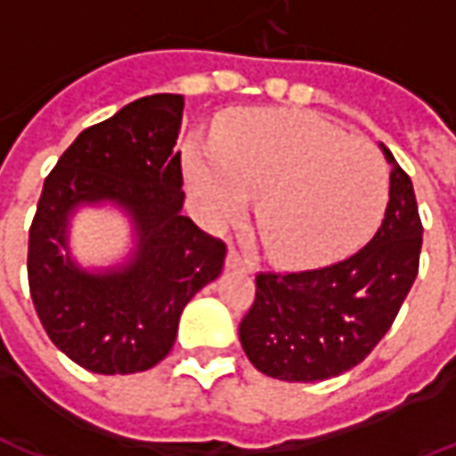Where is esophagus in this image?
Here are the masks:
<instances>
[{
    "instance_id": "obj_1",
    "label": "esophagus",
    "mask_w": 456,
    "mask_h": 456,
    "mask_svg": "<svg viewBox=\"0 0 456 456\" xmlns=\"http://www.w3.org/2000/svg\"><path fill=\"white\" fill-rule=\"evenodd\" d=\"M227 266L239 268V271H247V273H251V271H254V261H251L247 254H241V251H237V248H232L227 256Z\"/></svg>"
}]
</instances>
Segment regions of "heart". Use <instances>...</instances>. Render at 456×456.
Here are the masks:
<instances>
[{"mask_svg": "<svg viewBox=\"0 0 456 456\" xmlns=\"http://www.w3.org/2000/svg\"><path fill=\"white\" fill-rule=\"evenodd\" d=\"M185 178L212 224L239 219L258 195L268 254L293 268L354 251L388 202V170L376 146L297 110H248L229 117L215 143L188 139Z\"/></svg>", "mask_w": 456, "mask_h": 456, "instance_id": "1", "label": "heart"}]
</instances>
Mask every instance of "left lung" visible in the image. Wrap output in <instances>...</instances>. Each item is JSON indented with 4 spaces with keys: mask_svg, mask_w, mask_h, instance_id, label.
<instances>
[{
    "mask_svg": "<svg viewBox=\"0 0 456 456\" xmlns=\"http://www.w3.org/2000/svg\"><path fill=\"white\" fill-rule=\"evenodd\" d=\"M391 163L381 227L371 241L332 266L258 273L254 305L239 325L248 362L271 379L325 381L362 363L391 330L418 276L422 224L408 173Z\"/></svg>",
    "mask_w": 456,
    "mask_h": 456,
    "instance_id": "obj_1",
    "label": "left lung"
}]
</instances>
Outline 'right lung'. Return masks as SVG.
I'll list each match as a JSON object with an SVG mask.
<instances>
[{"label": "right lung", "mask_w": 456, "mask_h": 456, "mask_svg": "<svg viewBox=\"0 0 456 456\" xmlns=\"http://www.w3.org/2000/svg\"><path fill=\"white\" fill-rule=\"evenodd\" d=\"M183 94H151L85 129L48 173L28 229V288L51 342L94 373H136L173 349L183 307L222 273L227 247L183 209L175 141ZM112 201L132 217L126 265L87 272L69 256L77 207Z\"/></svg>", "instance_id": "add662e5"}]
</instances>
